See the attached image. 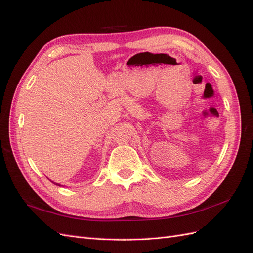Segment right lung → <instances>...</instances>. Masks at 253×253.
I'll return each instance as SVG.
<instances>
[{
  "label": "right lung",
  "mask_w": 253,
  "mask_h": 253,
  "mask_svg": "<svg viewBox=\"0 0 253 253\" xmlns=\"http://www.w3.org/2000/svg\"><path fill=\"white\" fill-rule=\"evenodd\" d=\"M51 182H53V181H51ZM53 183H55V185H57V186H60V187H61L60 183H57V182H53Z\"/></svg>",
  "instance_id": "add662e5"
}]
</instances>
